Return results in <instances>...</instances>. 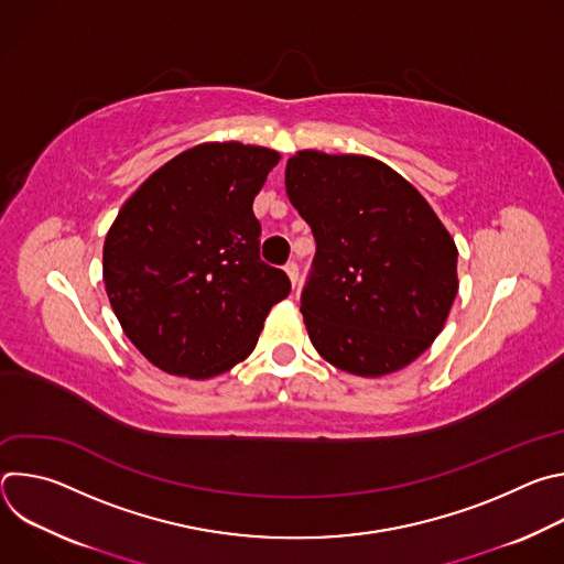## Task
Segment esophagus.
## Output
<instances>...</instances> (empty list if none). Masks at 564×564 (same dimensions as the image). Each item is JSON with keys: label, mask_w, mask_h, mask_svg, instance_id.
Listing matches in <instances>:
<instances>
[{"label": "esophagus", "mask_w": 564, "mask_h": 564, "mask_svg": "<svg viewBox=\"0 0 564 564\" xmlns=\"http://www.w3.org/2000/svg\"><path fill=\"white\" fill-rule=\"evenodd\" d=\"M285 272H288L292 285H296L299 283V265H296V261H288L285 263Z\"/></svg>", "instance_id": "obj_1"}]
</instances>
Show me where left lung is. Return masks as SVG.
Wrapping results in <instances>:
<instances>
[{
  "label": "left lung",
  "mask_w": 564,
  "mask_h": 564,
  "mask_svg": "<svg viewBox=\"0 0 564 564\" xmlns=\"http://www.w3.org/2000/svg\"><path fill=\"white\" fill-rule=\"evenodd\" d=\"M285 189L316 243L301 294L316 352L359 377L406 368L457 294V248L433 207L381 160L355 153L296 151Z\"/></svg>",
  "instance_id": "obj_1"
}]
</instances>
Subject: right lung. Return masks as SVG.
<instances>
[{
	"instance_id": "obj_1",
	"label": "right lung",
	"mask_w": 564,
	"mask_h": 564,
	"mask_svg": "<svg viewBox=\"0 0 564 564\" xmlns=\"http://www.w3.org/2000/svg\"><path fill=\"white\" fill-rule=\"evenodd\" d=\"M281 155L240 142L196 144L122 205L102 252L107 296L131 344L160 370L209 379L257 346L290 294L261 261L254 196Z\"/></svg>"
}]
</instances>
